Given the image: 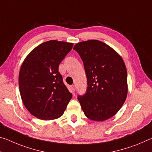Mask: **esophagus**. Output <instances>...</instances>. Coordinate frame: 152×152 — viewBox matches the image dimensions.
Masks as SVG:
<instances>
[{
    "instance_id": "obj_1",
    "label": "esophagus",
    "mask_w": 152,
    "mask_h": 152,
    "mask_svg": "<svg viewBox=\"0 0 152 152\" xmlns=\"http://www.w3.org/2000/svg\"><path fill=\"white\" fill-rule=\"evenodd\" d=\"M75 89H76L75 86H74V85H72L71 86V91H72V93H74V91H75Z\"/></svg>"
}]
</instances>
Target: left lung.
Segmentation results:
<instances>
[{
  "instance_id": "left-lung-1",
  "label": "left lung",
  "mask_w": 152,
  "mask_h": 152,
  "mask_svg": "<svg viewBox=\"0 0 152 152\" xmlns=\"http://www.w3.org/2000/svg\"><path fill=\"white\" fill-rule=\"evenodd\" d=\"M85 67L87 89L78 96L88 119L104 121L118 112L128 93L127 71L121 56L105 43L89 40L74 47Z\"/></svg>"
}]
</instances>
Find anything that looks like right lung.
I'll use <instances>...</instances> for the list:
<instances>
[{
    "instance_id": "add662e5",
    "label": "right lung",
    "mask_w": 152,
    "mask_h": 152,
    "mask_svg": "<svg viewBox=\"0 0 152 152\" xmlns=\"http://www.w3.org/2000/svg\"><path fill=\"white\" fill-rule=\"evenodd\" d=\"M73 43L55 40L42 43L24 59L19 74L21 99L29 112L49 120L63 115L72 95L64 84L59 65Z\"/></svg>"
}]
</instances>
